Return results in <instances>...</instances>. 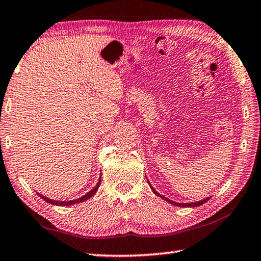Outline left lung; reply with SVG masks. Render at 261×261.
I'll use <instances>...</instances> for the list:
<instances>
[{"instance_id":"1","label":"left lung","mask_w":261,"mask_h":261,"mask_svg":"<svg viewBox=\"0 0 261 261\" xmlns=\"http://www.w3.org/2000/svg\"><path fill=\"white\" fill-rule=\"evenodd\" d=\"M148 184H149V182H148ZM149 185H151V184H149ZM151 189L153 190V192L155 193L156 196L161 197L162 199H165L166 201H168V202H169V204H171V205L179 206V207H197V206H200V205H202V204H205V202L210 199V198H206V199H202V200L196 201V202H187V204H179V202H175V201H173V200H169V199H168V198H166L165 196H162V194H160L158 191H155V190H154V188H152V185H151Z\"/></svg>"}]
</instances>
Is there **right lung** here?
Here are the masks:
<instances>
[{
  "label": "right lung",
  "instance_id": "1",
  "mask_svg": "<svg viewBox=\"0 0 261 261\" xmlns=\"http://www.w3.org/2000/svg\"><path fill=\"white\" fill-rule=\"evenodd\" d=\"M100 183H101V176H100V178H99V182L96 183V185L95 187L91 190L90 192H87L86 194H84L83 197H81V198H78V199H74V200H68V201H57V200H53V199H49V198H47V197H45V196H42V194H39V196H40L43 200L45 201H47V202H49V204H51V205H57V206H70V205H73V204H77V202H82V201H85V200H87V199H90V198L92 197V196H94V193L98 191V189H99V187H100Z\"/></svg>",
  "mask_w": 261,
  "mask_h": 261
}]
</instances>
